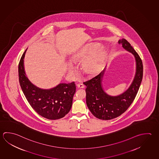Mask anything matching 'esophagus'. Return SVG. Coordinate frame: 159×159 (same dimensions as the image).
<instances>
[{"instance_id":"esophagus-1","label":"esophagus","mask_w":159,"mask_h":159,"mask_svg":"<svg viewBox=\"0 0 159 159\" xmlns=\"http://www.w3.org/2000/svg\"><path fill=\"white\" fill-rule=\"evenodd\" d=\"M77 86L78 87V88H80V89H83L84 87V84H77Z\"/></svg>"}]
</instances>
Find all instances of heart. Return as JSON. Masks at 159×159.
Returning <instances> with one entry per match:
<instances>
[{
  "label": "heart",
  "mask_w": 159,
  "mask_h": 159,
  "mask_svg": "<svg viewBox=\"0 0 159 159\" xmlns=\"http://www.w3.org/2000/svg\"><path fill=\"white\" fill-rule=\"evenodd\" d=\"M96 46H92L86 50L78 52L74 57V61H80L85 62L84 69L87 73L94 75L99 72L104 67L106 59V53L104 51L96 52L98 49ZM72 66H70L69 70L72 71Z\"/></svg>",
  "instance_id": "1"
}]
</instances>
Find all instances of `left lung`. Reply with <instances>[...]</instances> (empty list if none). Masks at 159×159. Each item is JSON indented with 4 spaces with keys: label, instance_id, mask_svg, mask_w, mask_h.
Instances as JSON below:
<instances>
[{
    "label": "left lung",
    "instance_id": "left-lung-1",
    "mask_svg": "<svg viewBox=\"0 0 159 159\" xmlns=\"http://www.w3.org/2000/svg\"><path fill=\"white\" fill-rule=\"evenodd\" d=\"M124 49L132 53L136 58V75L129 88L121 95L110 96L105 93L101 86L104 71L84 82L86 86V104L93 116L102 120L116 118L124 113L136 98L143 77V64L137 52L125 39L119 41Z\"/></svg>",
    "mask_w": 159,
    "mask_h": 159
}]
</instances>
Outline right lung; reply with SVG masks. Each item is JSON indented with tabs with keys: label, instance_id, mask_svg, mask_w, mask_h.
I'll use <instances>...</instances> for the list:
<instances>
[{
	"label": "right lung",
	"instance_id": "obj_1",
	"mask_svg": "<svg viewBox=\"0 0 159 159\" xmlns=\"http://www.w3.org/2000/svg\"><path fill=\"white\" fill-rule=\"evenodd\" d=\"M23 52L18 64V77L20 87L32 108L43 118L57 120L69 113L76 90L75 82L61 84L50 90H43L34 86L26 77L23 66Z\"/></svg>",
	"mask_w": 159,
	"mask_h": 159
}]
</instances>
